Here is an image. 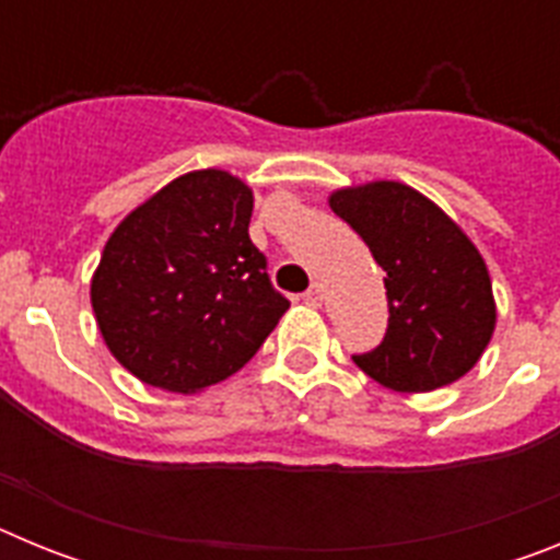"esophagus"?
Segmentation results:
<instances>
[{
	"label": "esophagus",
	"instance_id": "1",
	"mask_svg": "<svg viewBox=\"0 0 560 560\" xmlns=\"http://www.w3.org/2000/svg\"><path fill=\"white\" fill-rule=\"evenodd\" d=\"M323 296H325V294H323V285L314 283V285H311V289L303 294V303H305V305H314V308H316V305H323Z\"/></svg>",
	"mask_w": 560,
	"mask_h": 560
}]
</instances>
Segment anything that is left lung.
Wrapping results in <instances>:
<instances>
[{
    "mask_svg": "<svg viewBox=\"0 0 560 560\" xmlns=\"http://www.w3.org/2000/svg\"><path fill=\"white\" fill-rule=\"evenodd\" d=\"M328 205L387 271V336L373 353L353 355L355 364L395 393H432L463 378L497 328L491 275L471 237L404 182L339 187Z\"/></svg>",
    "mask_w": 560,
    "mask_h": 560,
    "instance_id": "left-lung-1",
    "label": "left lung"
}]
</instances>
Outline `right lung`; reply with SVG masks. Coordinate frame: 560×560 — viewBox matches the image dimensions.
Wrapping results in <instances>:
<instances>
[{
	"instance_id": "add662e5",
	"label": "right lung",
	"mask_w": 560,
	"mask_h": 560,
	"mask_svg": "<svg viewBox=\"0 0 560 560\" xmlns=\"http://www.w3.org/2000/svg\"><path fill=\"white\" fill-rule=\"evenodd\" d=\"M252 187L207 167L167 182L114 226L92 275L108 353L151 387L201 393L257 353L289 300L249 241Z\"/></svg>"
}]
</instances>
